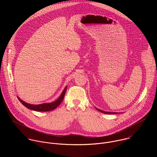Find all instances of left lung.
Returning a JSON list of instances; mask_svg holds the SVG:
<instances>
[{
    "instance_id": "left-lung-1",
    "label": "left lung",
    "mask_w": 157,
    "mask_h": 157,
    "mask_svg": "<svg viewBox=\"0 0 157 157\" xmlns=\"http://www.w3.org/2000/svg\"><path fill=\"white\" fill-rule=\"evenodd\" d=\"M96 109H97L98 110L101 112V113H104V114H117V113H113H113H110V112H105V111L101 110H100V109H97V108H96Z\"/></svg>"
}]
</instances>
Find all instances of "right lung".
<instances>
[{
	"label": "right lung",
	"instance_id": "add662e5",
	"mask_svg": "<svg viewBox=\"0 0 157 157\" xmlns=\"http://www.w3.org/2000/svg\"><path fill=\"white\" fill-rule=\"evenodd\" d=\"M66 88H67V86L65 87L63 93H61V96L59 97L58 99H56L55 101L51 103H43V104H38V105H34V104H30L27 103L24 101L20 99L18 97L17 98L22 104L29 109H31L35 111H38V112H47V111L54 110L61 104V102L63 100V98L66 91Z\"/></svg>",
	"mask_w": 157,
	"mask_h": 157
}]
</instances>
